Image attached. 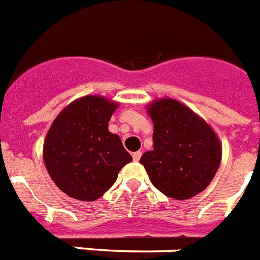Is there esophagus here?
Listing matches in <instances>:
<instances>
[{
  "mask_svg": "<svg viewBox=\"0 0 260 260\" xmlns=\"http://www.w3.org/2000/svg\"><path fill=\"white\" fill-rule=\"evenodd\" d=\"M141 155H142V151H136V153H133V159L134 161H140Z\"/></svg>",
  "mask_w": 260,
  "mask_h": 260,
  "instance_id": "obj_1",
  "label": "esophagus"
}]
</instances>
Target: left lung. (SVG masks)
I'll return each instance as SVG.
<instances>
[{"label": "left lung", "instance_id": "obj_1", "mask_svg": "<svg viewBox=\"0 0 260 260\" xmlns=\"http://www.w3.org/2000/svg\"><path fill=\"white\" fill-rule=\"evenodd\" d=\"M154 132L153 150L140 162L151 184L165 196L188 200L215 177L221 146L208 123L180 102L161 99L149 106Z\"/></svg>", "mask_w": 260, "mask_h": 260}]
</instances>
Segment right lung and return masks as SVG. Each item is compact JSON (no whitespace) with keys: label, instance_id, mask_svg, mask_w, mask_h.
I'll use <instances>...</instances> for the list:
<instances>
[{"label":"right lung","instance_id":"add662e5","mask_svg":"<svg viewBox=\"0 0 260 260\" xmlns=\"http://www.w3.org/2000/svg\"><path fill=\"white\" fill-rule=\"evenodd\" d=\"M118 103L102 96L80 98L57 115L44 142V162L55 184L72 199L94 201L117 181L133 157L109 132Z\"/></svg>","mask_w":260,"mask_h":260}]
</instances>
